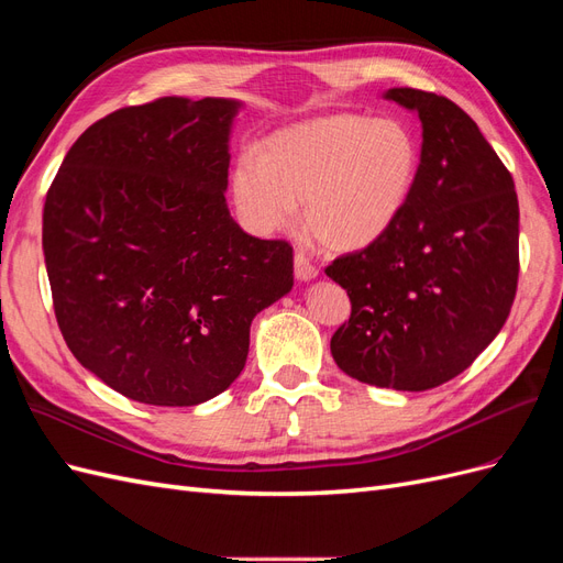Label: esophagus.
Here are the masks:
<instances>
[{"mask_svg": "<svg viewBox=\"0 0 563 563\" xmlns=\"http://www.w3.org/2000/svg\"><path fill=\"white\" fill-rule=\"evenodd\" d=\"M294 272H296L298 282H312L319 275V269L308 258H305L300 251L294 255Z\"/></svg>", "mask_w": 563, "mask_h": 563, "instance_id": "obj_1", "label": "esophagus"}]
</instances>
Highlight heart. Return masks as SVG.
I'll list each match as a JSON object with an SVG mask.
<instances>
[{
	"mask_svg": "<svg viewBox=\"0 0 563 563\" xmlns=\"http://www.w3.org/2000/svg\"><path fill=\"white\" fill-rule=\"evenodd\" d=\"M422 152L399 119L323 114L272 131L258 155L232 172V199L255 234L291 228L302 218L338 253L378 244L413 197Z\"/></svg>",
	"mask_w": 563,
	"mask_h": 563,
	"instance_id": "heart-1",
	"label": "heart"
}]
</instances>
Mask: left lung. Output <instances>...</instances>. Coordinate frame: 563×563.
<instances>
[{"label":"left lung","mask_w":563,"mask_h":563,"mask_svg":"<svg viewBox=\"0 0 563 563\" xmlns=\"http://www.w3.org/2000/svg\"><path fill=\"white\" fill-rule=\"evenodd\" d=\"M383 98L420 117V176L378 244L327 267L352 302L331 354L360 383L422 391L463 373L512 310L519 201L496 150L453 100L404 87Z\"/></svg>","instance_id":"left-lung-1"}]
</instances>
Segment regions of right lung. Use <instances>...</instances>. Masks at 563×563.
Returning <instances> with one entry per match:
<instances>
[{
    "mask_svg": "<svg viewBox=\"0 0 563 563\" xmlns=\"http://www.w3.org/2000/svg\"><path fill=\"white\" fill-rule=\"evenodd\" d=\"M234 98L124 108L84 131L44 203L60 333L119 395L197 406L249 356L253 317L294 288V249L230 216Z\"/></svg>",
    "mask_w": 563,
    "mask_h": 563,
    "instance_id": "obj_1",
    "label": "right lung"
}]
</instances>
